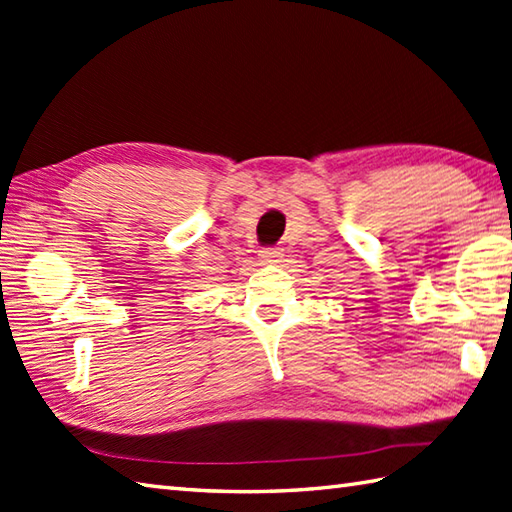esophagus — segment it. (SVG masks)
Masks as SVG:
<instances>
[{"label":"esophagus","instance_id":"34e87169","mask_svg":"<svg viewBox=\"0 0 512 512\" xmlns=\"http://www.w3.org/2000/svg\"><path fill=\"white\" fill-rule=\"evenodd\" d=\"M279 255H281L279 248H264V250H259V257H262L264 262H277Z\"/></svg>","mask_w":512,"mask_h":512}]
</instances>
